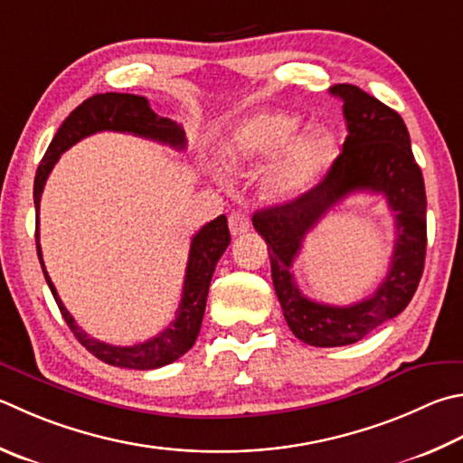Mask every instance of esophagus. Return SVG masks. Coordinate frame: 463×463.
I'll use <instances>...</instances> for the list:
<instances>
[{"instance_id":"34e87169","label":"esophagus","mask_w":463,"mask_h":463,"mask_svg":"<svg viewBox=\"0 0 463 463\" xmlns=\"http://www.w3.org/2000/svg\"><path fill=\"white\" fill-rule=\"evenodd\" d=\"M249 226H250V221H249V216L242 213V210H234V213H231V216H229V229H231V232L234 234V237H237V234L247 232Z\"/></svg>"}]
</instances>
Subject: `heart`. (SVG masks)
<instances>
[{"mask_svg": "<svg viewBox=\"0 0 463 463\" xmlns=\"http://www.w3.org/2000/svg\"><path fill=\"white\" fill-rule=\"evenodd\" d=\"M299 128V117L291 113L250 115L224 141V164L232 170H253L283 150L263 182L265 196L271 200H293L306 194L334 162L338 141L322 125L298 136Z\"/></svg>", "mask_w": 463, "mask_h": 463, "instance_id": "1", "label": "heart"}]
</instances>
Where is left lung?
Instances as JSON below:
<instances>
[{"label": "left lung", "instance_id": "8db88e82", "mask_svg": "<svg viewBox=\"0 0 463 463\" xmlns=\"http://www.w3.org/2000/svg\"><path fill=\"white\" fill-rule=\"evenodd\" d=\"M342 99L348 137L327 174L306 194L257 210L255 231L265 239L271 277L285 322L309 346H348L386 319L399 316L415 296L427 249V198L421 167L397 111L354 85H334ZM383 194L395 214L398 239L390 273L371 298L352 307L317 305L298 291L290 265L305 234L327 209L354 194Z\"/></svg>", "mask_w": 463, "mask_h": 463}]
</instances>
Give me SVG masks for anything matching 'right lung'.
Returning a JSON list of instances; mask_svg holds the SVG:
<instances>
[{
	"label": "right lung",
	"instance_id": "right-lung-1",
	"mask_svg": "<svg viewBox=\"0 0 463 463\" xmlns=\"http://www.w3.org/2000/svg\"><path fill=\"white\" fill-rule=\"evenodd\" d=\"M99 131L131 133V136L159 141V144H165L175 149L186 147V133H184L182 125L151 111L146 97L128 95V92H105V95H92L90 99L82 100V103L66 117L61 128H58L54 139L50 141L46 154L38 165L36 178H33L38 259L42 271H44L48 288L52 291L64 322L69 324L72 334L77 335V340L92 356H97L99 360H103V363L113 366L136 368V371H151V368H159L174 363V360H178L194 346L200 326H203L210 279H213L218 259L222 257L226 247H229L231 232L229 224H226V216L221 214L214 218L213 222L204 224L203 229L194 234V239L190 242L188 267L186 277H184L178 312H175L174 322L167 326L164 332H159L156 338L136 344V346H113V344H105L90 338V335L74 322L69 309L64 307L62 299L58 298L54 283L50 281L44 260H42L38 222L42 190H44V184L50 172H52L54 164L58 162V157H61L66 149L77 144V141Z\"/></svg>",
	"mask_w": 463,
	"mask_h": 463
}]
</instances>
